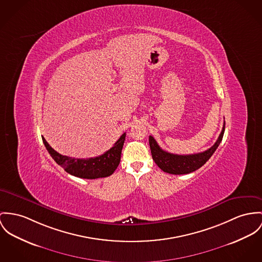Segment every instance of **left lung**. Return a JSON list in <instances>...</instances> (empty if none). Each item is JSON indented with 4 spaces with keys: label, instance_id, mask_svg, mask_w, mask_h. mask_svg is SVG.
Instances as JSON below:
<instances>
[{
    "label": "left lung",
    "instance_id": "1",
    "mask_svg": "<svg viewBox=\"0 0 262 262\" xmlns=\"http://www.w3.org/2000/svg\"><path fill=\"white\" fill-rule=\"evenodd\" d=\"M225 129V121L223 123L222 133L215 141V143L206 149L205 151L194 154V155H173L161 149V146L158 144L154 137L149 136V146L151 151V157L158 166L164 172L171 174H186L190 173L200 167L208 161L213 152L219 147L222 142L223 134Z\"/></svg>",
    "mask_w": 262,
    "mask_h": 262
}]
</instances>
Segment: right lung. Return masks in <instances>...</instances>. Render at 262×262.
I'll return each mask as SVG.
<instances>
[{
  "mask_svg": "<svg viewBox=\"0 0 262 262\" xmlns=\"http://www.w3.org/2000/svg\"><path fill=\"white\" fill-rule=\"evenodd\" d=\"M124 140L125 133L121 135V138L117 141L112 148H110L101 156L90 159H73L57 152L47 142L45 138H42L43 144L54 161L60 165L68 173L86 180L106 178L114 173L121 161V149Z\"/></svg>",
  "mask_w": 262,
  "mask_h": 262,
  "instance_id": "add662e5",
  "label": "right lung"
}]
</instances>
